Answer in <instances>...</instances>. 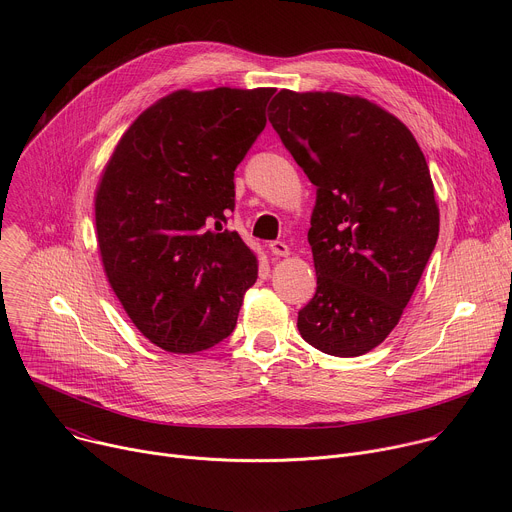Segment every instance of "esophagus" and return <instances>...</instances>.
<instances>
[{
  "instance_id": "obj_1",
  "label": "esophagus",
  "mask_w": 512,
  "mask_h": 512,
  "mask_svg": "<svg viewBox=\"0 0 512 512\" xmlns=\"http://www.w3.org/2000/svg\"><path fill=\"white\" fill-rule=\"evenodd\" d=\"M269 251H271V255H275V257H287V255H289V247H287L283 241H273V243H269Z\"/></svg>"
}]
</instances>
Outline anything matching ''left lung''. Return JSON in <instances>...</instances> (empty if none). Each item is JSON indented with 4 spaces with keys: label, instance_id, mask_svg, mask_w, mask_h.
Here are the masks:
<instances>
[{
    "label": "left lung",
    "instance_id": "obj_1",
    "mask_svg": "<svg viewBox=\"0 0 512 512\" xmlns=\"http://www.w3.org/2000/svg\"><path fill=\"white\" fill-rule=\"evenodd\" d=\"M269 121L316 186L308 241L318 287L298 330L332 356H360L397 326L440 233L411 131L375 103L279 91Z\"/></svg>",
    "mask_w": 512,
    "mask_h": 512
}]
</instances>
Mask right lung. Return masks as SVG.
<instances>
[{
	"mask_svg": "<svg viewBox=\"0 0 512 512\" xmlns=\"http://www.w3.org/2000/svg\"><path fill=\"white\" fill-rule=\"evenodd\" d=\"M273 93L176 91L131 123L101 176L95 221L107 279L137 330L168 352L231 336L257 279L253 251L223 225Z\"/></svg>",
	"mask_w": 512,
	"mask_h": 512,
	"instance_id": "1",
	"label": "right lung"
}]
</instances>
